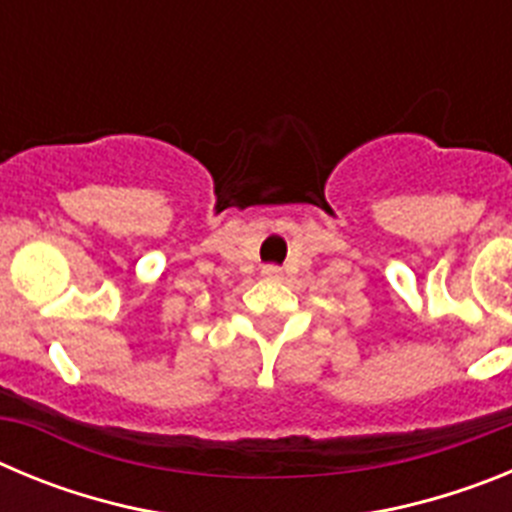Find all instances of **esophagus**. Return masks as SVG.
<instances>
[{
    "label": "esophagus",
    "mask_w": 512,
    "mask_h": 512,
    "mask_svg": "<svg viewBox=\"0 0 512 512\" xmlns=\"http://www.w3.org/2000/svg\"><path fill=\"white\" fill-rule=\"evenodd\" d=\"M264 277L266 279H279V277H282V271H279L277 266H264Z\"/></svg>",
    "instance_id": "1"
}]
</instances>
